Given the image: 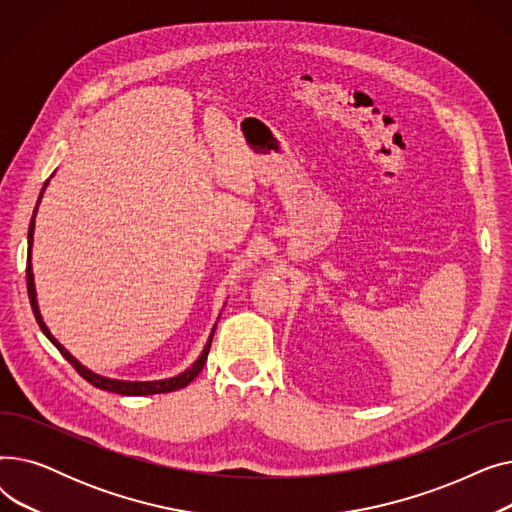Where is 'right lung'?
<instances>
[{"mask_svg": "<svg viewBox=\"0 0 512 512\" xmlns=\"http://www.w3.org/2000/svg\"><path fill=\"white\" fill-rule=\"evenodd\" d=\"M49 180L43 184L41 188V195H39V201L35 205V211H33V218H31V226H29V255H26V288H29V299H31V307H33V313H35V319L37 324L41 328V332L47 336V340L58 348V351L62 353V357L80 373L83 378L99 388V390H107V392H114V394H122V396H147V394H164V392H174V390H180L184 386L191 384L197 375L201 373L205 361H207V355H209V346H211V340H213V332H215V324L209 338H207V344L203 348V353L199 355V359L188 367L186 371L174 375V378H168V380H153V382H128V380H114V378H105V375H99V373H93L91 369H87L83 363L76 361L66 348L53 338V334L49 332V328L45 326V321L41 317V311H39V303H37V290H35V278H33V263H31V249H33V234H35V215H37V209H39V203H41V197L45 193ZM220 319V317H218Z\"/></svg>", "mask_w": 512, "mask_h": 512, "instance_id": "add662e5", "label": "right lung"}]
</instances>
